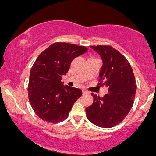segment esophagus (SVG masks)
<instances>
[{
	"label": "esophagus",
	"mask_w": 156,
	"mask_h": 156,
	"mask_svg": "<svg viewBox=\"0 0 156 156\" xmlns=\"http://www.w3.org/2000/svg\"><path fill=\"white\" fill-rule=\"evenodd\" d=\"M87 93H88V92H87V91H86V90H83V94H87Z\"/></svg>",
	"instance_id": "obj_1"
}]
</instances>
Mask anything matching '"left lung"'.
I'll return each mask as SVG.
<instances>
[{
	"instance_id": "8db88e82",
	"label": "left lung",
	"mask_w": 156,
	"mask_h": 156,
	"mask_svg": "<svg viewBox=\"0 0 156 156\" xmlns=\"http://www.w3.org/2000/svg\"><path fill=\"white\" fill-rule=\"evenodd\" d=\"M101 56L103 66L99 73V87H107L101 97L92 93V104L85 109L87 119L97 126L109 128L121 122L133 106L136 84L129 62L110 45L90 46Z\"/></svg>"
}]
</instances>
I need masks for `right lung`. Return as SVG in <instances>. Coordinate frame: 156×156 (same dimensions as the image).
<instances>
[{
	"label": "right lung",
	"instance_id": "obj_1",
	"mask_svg": "<svg viewBox=\"0 0 156 156\" xmlns=\"http://www.w3.org/2000/svg\"><path fill=\"white\" fill-rule=\"evenodd\" d=\"M87 50L85 46L57 42L37 57L30 71L28 95L35 113L43 121L57 123L66 119L81 97L80 89L63 86L61 80L74 58Z\"/></svg>",
	"mask_w": 156,
	"mask_h": 156
}]
</instances>
